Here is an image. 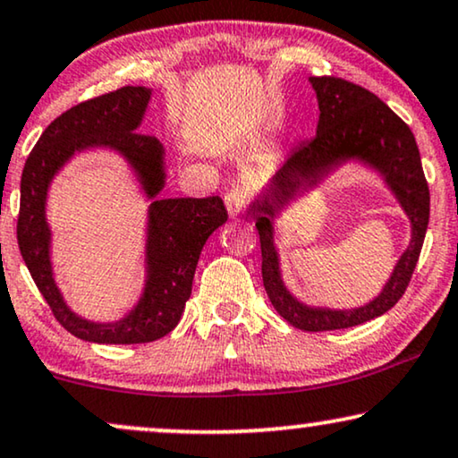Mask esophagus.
<instances>
[{"instance_id": "34e87169", "label": "esophagus", "mask_w": 458, "mask_h": 458, "mask_svg": "<svg viewBox=\"0 0 458 458\" xmlns=\"http://www.w3.org/2000/svg\"><path fill=\"white\" fill-rule=\"evenodd\" d=\"M245 200H247V194L239 186H234L233 191L225 192L224 203H225V209H228V216L230 217H239L242 209H245Z\"/></svg>"}]
</instances>
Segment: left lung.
I'll list each match as a JSON object with an SVG mask.
<instances>
[{"mask_svg":"<svg viewBox=\"0 0 458 458\" xmlns=\"http://www.w3.org/2000/svg\"><path fill=\"white\" fill-rule=\"evenodd\" d=\"M318 100L316 138L297 146L251 200L261 242V276L272 306L301 331L350 328L392 310L419 261L429 224V188L420 167L419 146L404 121L369 89L335 77H310ZM347 162H358L380 175L411 222V241L396 262L380 295L358 309L310 307L284 284L276 247V219L293 199Z\"/></svg>","mask_w":458,"mask_h":458,"instance_id":"8db88e82","label":"left lung"}]
</instances>
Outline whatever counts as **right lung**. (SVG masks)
I'll return each mask as SVG.
<instances>
[{
  "label": "right lung",
  "instance_id": "obj_1",
  "mask_svg": "<svg viewBox=\"0 0 458 458\" xmlns=\"http://www.w3.org/2000/svg\"><path fill=\"white\" fill-rule=\"evenodd\" d=\"M152 89L125 85L91 98L54 119L30 150L21 180L18 247L30 276L56 320L91 344H148L172 333L182 318L205 242L225 224L219 197L163 199L165 146L140 131ZM85 149H111L132 169L149 200L145 242V284L137 306L117 321H89L72 313L53 276L47 192L70 158Z\"/></svg>",
  "mask_w": 458,
  "mask_h": 458
}]
</instances>
